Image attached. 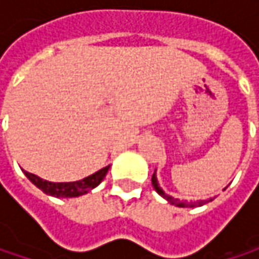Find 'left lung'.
Masks as SVG:
<instances>
[{
    "label": "left lung",
    "instance_id": "1",
    "mask_svg": "<svg viewBox=\"0 0 259 259\" xmlns=\"http://www.w3.org/2000/svg\"><path fill=\"white\" fill-rule=\"evenodd\" d=\"M151 183H153V187L156 189V192L160 195V196H163L168 202H171V204H174V205H177V207H187V204L186 202H181L179 199H176V198H172V196H169V195H166L163 190H162V187L159 186V183H157V177H156V171H154V174H153V177H151ZM211 201V199H210ZM208 201H199V202H195V204H189L190 207H195V205H204V204H207Z\"/></svg>",
    "mask_w": 259,
    "mask_h": 259
}]
</instances>
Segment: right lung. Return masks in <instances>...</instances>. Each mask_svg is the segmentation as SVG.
I'll return each instance as SVG.
<instances>
[{
    "label": "right lung",
    "mask_w": 259,
    "mask_h": 259,
    "mask_svg": "<svg viewBox=\"0 0 259 259\" xmlns=\"http://www.w3.org/2000/svg\"><path fill=\"white\" fill-rule=\"evenodd\" d=\"M108 169H109V166H105L100 171L94 172L93 176H88L79 181H70V183H52V181L43 180L31 172H26V171L24 172H25L26 179L34 186H37L40 190H43L46 195L57 196V198H76V196L88 193L91 189L99 186L105 179Z\"/></svg>",
    "instance_id": "right-lung-1"
}]
</instances>
